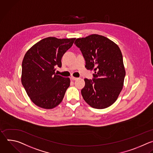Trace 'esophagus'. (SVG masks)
Listing matches in <instances>:
<instances>
[{
	"instance_id": "esophagus-1",
	"label": "esophagus",
	"mask_w": 153,
	"mask_h": 153,
	"mask_svg": "<svg viewBox=\"0 0 153 153\" xmlns=\"http://www.w3.org/2000/svg\"><path fill=\"white\" fill-rule=\"evenodd\" d=\"M78 78H75V77H74V76H71V79L72 80V81H75V80H76Z\"/></svg>"
}]
</instances>
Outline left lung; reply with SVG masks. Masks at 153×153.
I'll return each instance as SVG.
<instances>
[{
	"instance_id": "8db88e82",
	"label": "left lung",
	"mask_w": 153,
	"mask_h": 153,
	"mask_svg": "<svg viewBox=\"0 0 153 153\" xmlns=\"http://www.w3.org/2000/svg\"><path fill=\"white\" fill-rule=\"evenodd\" d=\"M74 43L82 52L85 68L95 71L92 80L84 79L85 86L81 90L83 99L95 108L111 105L123 89L126 76L119 48L108 38L98 34L77 39Z\"/></svg>"
}]
</instances>
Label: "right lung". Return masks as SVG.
<instances>
[{
  "instance_id": "obj_1",
  "label": "right lung",
  "mask_w": 153,
  "mask_h": 153,
  "mask_svg": "<svg viewBox=\"0 0 153 153\" xmlns=\"http://www.w3.org/2000/svg\"><path fill=\"white\" fill-rule=\"evenodd\" d=\"M75 40L47 37L25 53L21 81L28 97L36 105L51 109L62 101L71 81L69 78L56 74L55 68L62 67V58Z\"/></svg>"
}]
</instances>
